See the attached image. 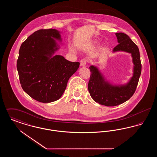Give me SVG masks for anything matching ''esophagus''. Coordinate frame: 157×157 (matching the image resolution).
<instances>
[{"label":"esophagus","instance_id":"esophagus-1","mask_svg":"<svg viewBox=\"0 0 157 157\" xmlns=\"http://www.w3.org/2000/svg\"><path fill=\"white\" fill-rule=\"evenodd\" d=\"M86 59H85V58H83V59H82L81 60V64H80V65H81V67H84L86 66Z\"/></svg>","mask_w":157,"mask_h":157}]
</instances>
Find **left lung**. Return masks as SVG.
<instances>
[{"mask_svg":"<svg viewBox=\"0 0 157 157\" xmlns=\"http://www.w3.org/2000/svg\"><path fill=\"white\" fill-rule=\"evenodd\" d=\"M118 45L113 52L124 51L129 53L132 57L133 76L124 85H113L107 81L97 67L91 65V72L88 82V90L92 98L99 104L106 106H114L128 101L135 92L141 74V63L138 46L127 35L116 33Z\"/></svg>","mask_w":157,"mask_h":157,"instance_id":"1","label":"left lung"}]
</instances>
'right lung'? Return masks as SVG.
<instances>
[{"label":"right lung","instance_id":"right-lung-1","mask_svg":"<svg viewBox=\"0 0 157 157\" xmlns=\"http://www.w3.org/2000/svg\"><path fill=\"white\" fill-rule=\"evenodd\" d=\"M62 41L60 32L40 29L28 37L21 46L17 69L23 90L43 103L59 99L70 77L78 70L79 62H72L61 55L55 39Z\"/></svg>","mask_w":157,"mask_h":157}]
</instances>
